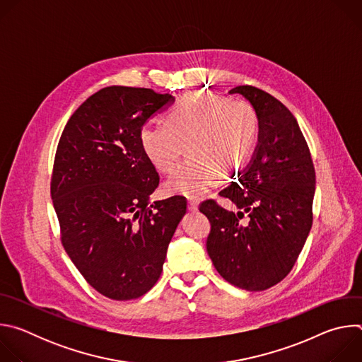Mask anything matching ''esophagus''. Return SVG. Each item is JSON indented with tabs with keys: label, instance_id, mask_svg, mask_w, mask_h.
I'll use <instances>...</instances> for the list:
<instances>
[{
	"label": "esophagus",
	"instance_id": "34e87169",
	"mask_svg": "<svg viewBox=\"0 0 362 362\" xmlns=\"http://www.w3.org/2000/svg\"><path fill=\"white\" fill-rule=\"evenodd\" d=\"M197 208H199V202H197L196 199H189V200H187V209H189L190 212H196Z\"/></svg>",
	"mask_w": 362,
	"mask_h": 362
}]
</instances>
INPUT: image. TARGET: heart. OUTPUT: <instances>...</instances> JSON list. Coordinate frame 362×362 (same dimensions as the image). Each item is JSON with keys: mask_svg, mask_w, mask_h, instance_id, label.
I'll use <instances>...</instances> for the list:
<instances>
[{"mask_svg": "<svg viewBox=\"0 0 362 362\" xmlns=\"http://www.w3.org/2000/svg\"><path fill=\"white\" fill-rule=\"evenodd\" d=\"M257 136V115L246 100L190 93L169 110L165 123L144 124L139 140L153 168L169 173L186 150L190 156L166 180L170 194L200 197L247 163Z\"/></svg>", "mask_w": 362, "mask_h": 362, "instance_id": "obj_1", "label": "heart"}]
</instances>
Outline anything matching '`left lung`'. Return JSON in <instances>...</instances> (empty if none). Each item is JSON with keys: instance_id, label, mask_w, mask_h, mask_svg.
Masks as SVG:
<instances>
[{"instance_id": "left-lung-1", "label": "left lung", "mask_w": 362, "mask_h": 362, "mask_svg": "<svg viewBox=\"0 0 362 362\" xmlns=\"http://www.w3.org/2000/svg\"><path fill=\"white\" fill-rule=\"evenodd\" d=\"M229 93L253 106L259 134L246 169L219 193L238 214L215 200L200 204L212 225L206 249L229 284L265 291L291 272L311 230L315 169L296 119L279 100L252 86ZM243 214L246 226L238 222Z\"/></svg>"}]
</instances>
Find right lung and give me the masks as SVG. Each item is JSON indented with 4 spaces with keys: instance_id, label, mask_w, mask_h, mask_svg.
<instances>
[{
    "instance_id": "add662e5",
    "label": "right lung",
    "mask_w": 362,
    "mask_h": 362,
    "mask_svg": "<svg viewBox=\"0 0 362 362\" xmlns=\"http://www.w3.org/2000/svg\"><path fill=\"white\" fill-rule=\"evenodd\" d=\"M173 101L151 88L105 87L73 113L57 146L51 199L63 246L84 279L110 299L153 288L186 214L182 196L150 204L159 173L139 140L144 123Z\"/></svg>"
}]
</instances>
